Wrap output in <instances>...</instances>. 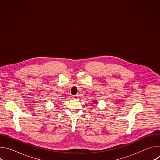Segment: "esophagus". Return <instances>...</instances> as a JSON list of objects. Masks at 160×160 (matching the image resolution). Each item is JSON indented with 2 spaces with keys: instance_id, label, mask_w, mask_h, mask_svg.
I'll list each match as a JSON object with an SVG mask.
<instances>
[{
  "instance_id": "1",
  "label": "esophagus",
  "mask_w": 160,
  "mask_h": 160,
  "mask_svg": "<svg viewBox=\"0 0 160 160\" xmlns=\"http://www.w3.org/2000/svg\"><path fill=\"white\" fill-rule=\"evenodd\" d=\"M73 99H78V95H74V96H73Z\"/></svg>"
}]
</instances>
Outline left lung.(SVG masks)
Masks as SVG:
<instances>
[{"instance_id":"left-lung-1","label":"left lung","mask_w":160,"mask_h":160,"mask_svg":"<svg viewBox=\"0 0 160 160\" xmlns=\"http://www.w3.org/2000/svg\"><path fill=\"white\" fill-rule=\"evenodd\" d=\"M93 102H94V103H97L96 101H93Z\"/></svg>"}]
</instances>
